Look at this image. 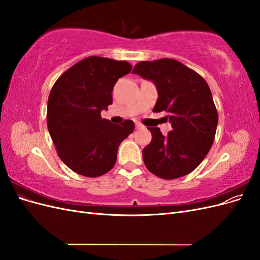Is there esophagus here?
<instances>
[{
    "mask_svg": "<svg viewBox=\"0 0 260 260\" xmlns=\"http://www.w3.org/2000/svg\"><path fill=\"white\" fill-rule=\"evenodd\" d=\"M136 128H137V129H142V128H144V127H143V125L141 124V123L136 122Z\"/></svg>",
    "mask_w": 260,
    "mask_h": 260,
    "instance_id": "obj_1",
    "label": "esophagus"
}]
</instances>
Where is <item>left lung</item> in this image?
Here are the masks:
<instances>
[{
  "instance_id": "1",
  "label": "left lung",
  "mask_w": 260,
  "mask_h": 260,
  "mask_svg": "<svg viewBox=\"0 0 260 260\" xmlns=\"http://www.w3.org/2000/svg\"><path fill=\"white\" fill-rule=\"evenodd\" d=\"M133 74L155 84L158 99L153 112H167L172 130L162 136L159 128H147L151 143L143 149L146 168L155 176L171 180L192 172L214 143L218 113L208 84L180 61L161 58L140 61Z\"/></svg>"
}]
</instances>
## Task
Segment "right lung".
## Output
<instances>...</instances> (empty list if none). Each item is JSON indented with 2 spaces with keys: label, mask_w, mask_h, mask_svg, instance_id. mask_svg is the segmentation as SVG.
<instances>
[{
  "label": "right lung",
  "mask_w": 260,
  "mask_h": 260,
  "mask_svg": "<svg viewBox=\"0 0 260 260\" xmlns=\"http://www.w3.org/2000/svg\"><path fill=\"white\" fill-rule=\"evenodd\" d=\"M127 61L90 56L70 67L54 83L48 101V129L59 158L76 174L95 178L111 170L118 147L135 130L132 120L112 123L101 117L113 104Z\"/></svg>",
  "instance_id": "add662e5"
}]
</instances>
